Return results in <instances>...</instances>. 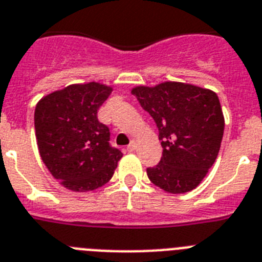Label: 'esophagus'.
I'll return each mask as SVG.
<instances>
[{
    "instance_id": "1",
    "label": "esophagus",
    "mask_w": 262,
    "mask_h": 262,
    "mask_svg": "<svg viewBox=\"0 0 262 262\" xmlns=\"http://www.w3.org/2000/svg\"><path fill=\"white\" fill-rule=\"evenodd\" d=\"M126 150H128V151H134V150H136V142L132 141L130 144L128 145V147H126Z\"/></svg>"
}]
</instances>
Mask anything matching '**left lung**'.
<instances>
[{"mask_svg": "<svg viewBox=\"0 0 262 262\" xmlns=\"http://www.w3.org/2000/svg\"><path fill=\"white\" fill-rule=\"evenodd\" d=\"M132 93L153 117L163 149L158 165L146 169L151 183L171 194L194 190L215 162L223 140L217 95L177 81L141 85Z\"/></svg>", "mask_w": 262, "mask_h": 262, "instance_id": "obj_1", "label": "left lung"}]
</instances>
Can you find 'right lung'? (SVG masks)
<instances>
[{"mask_svg":"<svg viewBox=\"0 0 262 262\" xmlns=\"http://www.w3.org/2000/svg\"><path fill=\"white\" fill-rule=\"evenodd\" d=\"M112 92L100 83L72 84L43 97L35 106L36 144L49 171L68 190H96L113 177L122 153L97 111Z\"/></svg>","mask_w":262,"mask_h":262,"instance_id":"obj_1","label":"right lung"}]
</instances>
